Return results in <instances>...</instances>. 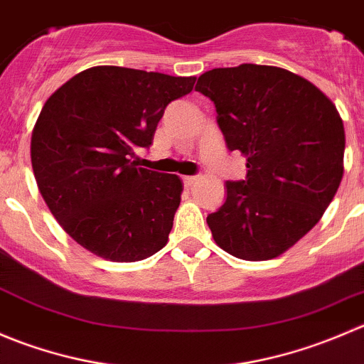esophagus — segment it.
<instances>
[{
    "instance_id": "obj_1",
    "label": "esophagus",
    "mask_w": 364,
    "mask_h": 364,
    "mask_svg": "<svg viewBox=\"0 0 364 364\" xmlns=\"http://www.w3.org/2000/svg\"><path fill=\"white\" fill-rule=\"evenodd\" d=\"M197 179H199L197 176H185V178H183V183H185L186 186H192Z\"/></svg>"
}]
</instances>
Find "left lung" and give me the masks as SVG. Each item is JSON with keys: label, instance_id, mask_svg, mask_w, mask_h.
<instances>
[{"label": "left lung", "instance_id": "obj_1", "mask_svg": "<svg viewBox=\"0 0 364 364\" xmlns=\"http://www.w3.org/2000/svg\"><path fill=\"white\" fill-rule=\"evenodd\" d=\"M229 151L247 158L242 181L206 222L213 240L247 261L277 257L315 228L343 178L345 129L311 81L281 67L242 63L200 74Z\"/></svg>", "mask_w": 364, "mask_h": 364}]
</instances>
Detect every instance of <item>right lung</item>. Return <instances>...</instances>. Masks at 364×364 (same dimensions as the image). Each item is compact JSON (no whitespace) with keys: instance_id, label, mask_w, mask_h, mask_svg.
<instances>
[{"instance_id":"obj_1","label":"right lung","mask_w":364,"mask_h":364,"mask_svg":"<svg viewBox=\"0 0 364 364\" xmlns=\"http://www.w3.org/2000/svg\"><path fill=\"white\" fill-rule=\"evenodd\" d=\"M181 77L128 67L81 70L46 101L31 133L37 186L63 231L110 261L164 249L183 192L176 174L139 167L171 101L192 92Z\"/></svg>"}]
</instances>
